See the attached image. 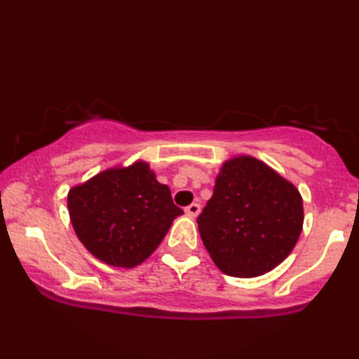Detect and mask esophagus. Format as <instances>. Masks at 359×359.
<instances>
[{"mask_svg": "<svg viewBox=\"0 0 359 359\" xmlns=\"http://www.w3.org/2000/svg\"><path fill=\"white\" fill-rule=\"evenodd\" d=\"M184 212L188 214L189 217H198L199 212H201V206H199V204H196V203H193L184 209Z\"/></svg>", "mask_w": 359, "mask_h": 359, "instance_id": "34e87169", "label": "esophagus"}]
</instances>
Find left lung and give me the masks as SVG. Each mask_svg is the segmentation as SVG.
Here are the masks:
<instances>
[{"instance_id": "1", "label": "left lung", "mask_w": 359, "mask_h": 359, "mask_svg": "<svg viewBox=\"0 0 359 359\" xmlns=\"http://www.w3.org/2000/svg\"><path fill=\"white\" fill-rule=\"evenodd\" d=\"M304 227L295 184L250 155L222 163L198 229L212 262L226 276H264L283 262Z\"/></svg>"}]
</instances>
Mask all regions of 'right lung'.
<instances>
[{
	"mask_svg": "<svg viewBox=\"0 0 359 359\" xmlns=\"http://www.w3.org/2000/svg\"><path fill=\"white\" fill-rule=\"evenodd\" d=\"M72 227L102 262L132 269L155 252L183 211L147 161L110 166L67 193Z\"/></svg>",
	"mask_w": 359,
	"mask_h": 359,
	"instance_id": "right-lung-1",
	"label": "right lung"
}]
</instances>
